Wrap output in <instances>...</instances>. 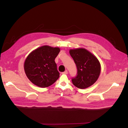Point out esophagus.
Returning a JSON list of instances; mask_svg holds the SVG:
<instances>
[{"label": "esophagus", "instance_id": "esophagus-1", "mask_svg": "<svg viewBox=\"0 0 128 128\" xmlns=\"http://www.w3.org/2000/svg\"><path fill=\"white\" fill-rule=\"evenodd\" d=\"M62 74H68V70H66L64 72H62Z\"/></svg>", "mask_w": 128, "mask_h": 128}]
</instances>
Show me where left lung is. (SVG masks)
Masks as SVG:
<instances>
[{"label": "left lung", "instance_id": "1", "mask_svg": "<svg viewBox=\"0 0 128 128\" xmlns=\"http://www.w3.org/2000/svg\"><path fill=\"white\" fill-rule=\"evenodd\" d=\"M70 56L77 67L78 74L72 79L73 85L84 89L93 85L100 73V64L97 57L85 48H78L69 50Z\"/></svg>", "mask_w": 128, "mask_h": 128}]
</instances>
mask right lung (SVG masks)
Returning <instances> with one entry per match:
<instances>
[{"mask_svg": "<svg viewBox=\"0 0 128 128\" xmlns=\"http://www.w3.org/2000/svg\"><path fill=\"white\" fill-rule=\"evenodd\" d=\"M60 49L43 46L32 51L26 58L24 68L27 77L34 85L44 88L59 78L55 58Z\"/></svg>", "mask_w": 128, "mask_h": 128, "instance_id": "obj_1", "label": "right lung"}]
</instances>
